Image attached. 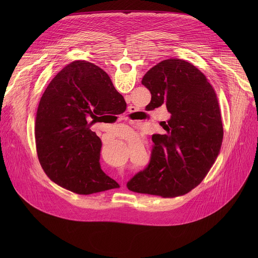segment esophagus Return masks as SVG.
Masks as SVG:
<instances>
[{
  "mask_svg": "<svg viewBox=\"0 0 258 258\" xmlns=\"http://www.w3.org/2000/svg\"><path fill=\"white\" fill-rule=\"evenodd\" d=\"M133 109H134V108L131 106V107H130V112H133Z\"/></svg>",
  "mask_w": 258,
  "mask_h": 258,
  "instance_id": "1",
  "label": "esophagus"
}]
</instances>
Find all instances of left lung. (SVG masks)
<instances>
[{
  "instance_id": "left-lung-1",
  "label": "left lung",
  "mask_w": 258,
  "mask_h": 258,
  "mask_svg": "<svg viewBox=\"0 0 258 258\" xmlns=\"http://www.w3.org/2000/svg\"><path fill=\"white\" fill-rule=\"evenodd\" d=\"M142 84L151 93L146 109L164 105L170 116L161 122L166 133L152 137L148 165L126 187L163 198L187 194L203 180L222 146L224 130L215 92L199 69L176 58L147 71Z\"/></svg>"
}]
</instances>
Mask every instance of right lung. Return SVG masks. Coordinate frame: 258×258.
Masks as SVG:
<instances>
[{
    "label": "right lung",
    "mask_w": 258,
    "mask_h": 258,
    "mask_svg": "<svg viewBox=\"0 0 258 258\" xmlns=\"http://www.w3.org/2000/svg\"><path fill=\"white\" fill-rule=\"evenodd\" d=\"M125 105L99 66L81 60L65 66L47 87L36 111V152L47 175L80 195L118 188L101 168L102 142L91 126Z\"/></svg>",
    "instance_id": "add662e5"
}]
</instances>
